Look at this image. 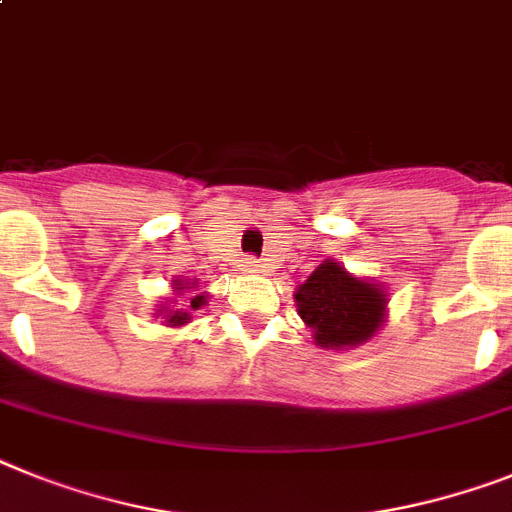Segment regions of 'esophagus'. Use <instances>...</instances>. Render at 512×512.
<instances>
[{
    "mask_svg": "<svg viewBox=\"0 0 512 512\" xmlns=\"http://www.w3.org/2000/svg\"><path fill=\"white\" fill-rule=\"evenodd\" d=\"M244 273H260V265H257L255 260H247V263H244Z\"/></svg>",
    "mask_w": 512,
    "mask_h": 512,
    "instance_id": "1",
    "label": "esophagus"
}]
</instances>
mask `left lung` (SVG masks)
I'll list each match as a JSON object with an SVG mask.
<instances>
[{"label": "left lung", "mask_w": 512, "mask_h": 512, "mask_svg": "<svg viewBox=\"0 0 512 512\" xmlns=\"http://www.w3.org/2000/svg\"><path fill=\"white\" fill-rule=\"evenodd\" d=\"M296 312L312 330L315 346L349 351L377 336L388 320V289L359 278L338 260H322L294 294Z\"/></svg>", "instance_id": "obj_1"}]
</instances>
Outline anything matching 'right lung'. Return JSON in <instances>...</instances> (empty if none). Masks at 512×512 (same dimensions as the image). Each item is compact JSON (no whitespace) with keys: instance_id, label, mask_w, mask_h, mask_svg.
<instances>
[{"instance_id":"right-lung-1","label":"right lung","mask_w":512,"mask_h":512,"mask_svg":"<svg viewBox=\"0 0 512 512\" xmlns=\"http://www.w3.org/2000/svg\"><path fill=\"white\" fill-rule=\"evenodd\" d=\"M171 289L174 296L169 302L158 304V309L153 312L156 317H161L166 328H182L187 322H192V312L208 304V291H197V278L176 276L171 281Z\"/></svg>"}]
</instances>
